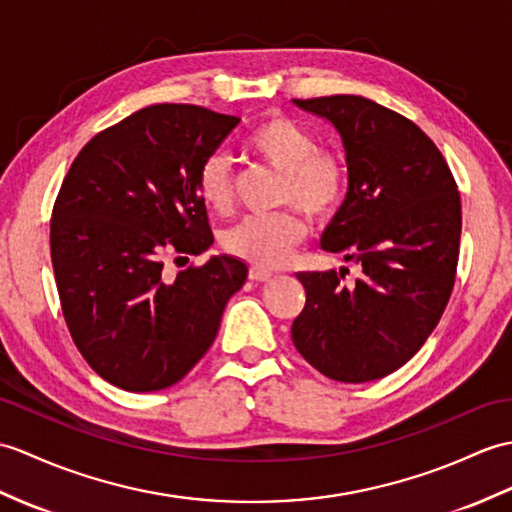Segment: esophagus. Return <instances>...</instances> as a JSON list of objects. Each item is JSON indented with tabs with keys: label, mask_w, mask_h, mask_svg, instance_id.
I'll return each mask as SVG.
<instances>
[{
	"label": "esophagus",
	"mask_w": 512,
	"mask_h": 512,
	"mask_svg": "<svg viewBox=\"0 0 512 512\" xmlns=\"http://www.w3.org/2000/svg\"><path fill=\"white\" fill-rule=\"evenodd\" d=\"M248 277H251L253 281H268L272 277V272L266 270V268H259V266H253L251 270H248Z\"/></svg>",
	"instance_id": "1"
}]
</instances>
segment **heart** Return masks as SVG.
Wrapping results in <instances>:
<instances>
[{
  "instance_id": "obj_1",
  "label": "heart",
  "mask_w": 512,
  "mask_h": 512,
  "mask_svg": "<svg viewBox=\"0 0 512 512\" xmlns=\"http://www.w3.org/2000/svg\"><path fill=\"white\" fill-rule=\"evenodd\" d=\"M246 152L281 174L275 216L246 218L224 235V248L259 268L281 266L307 235L303 211L316 222L334 218L349 192V163L334 148L316 144L310 128L285 115H270L244 137ZM198 194L205 205L227 216L235 205L231 161L213 152L198 170Z\"/></svg>"
}]
</instances>
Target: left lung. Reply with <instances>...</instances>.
Here are the masks:
<instances>
[{
  "instance_id": "left-lung-1",
  "label": "left lung",
  "mask_w": 512,
  "mask_h": 512,
  "mask_svg": "<svg viewBox=\"0 0 512 512\" xmlns=\"http://www.w3.org/2000/svg\"><path fill=\"white\" fill-rule=\"evenodd\" d=\"M338 128L349 194L323 248L358 261L362 277L301 272L305 307L296 351L344 384L386 377L417 353L441 320L456 281L462 209L449 165L423 130L362 95L294 100Z\"/></svg>"
}]
</instances>
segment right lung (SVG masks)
I'll return each mask as SVG.
<instances>
[{"label":"right lung","mask_w":512,"mask_h":512,"mask_svg":"<svg viewBox=\"0 0 512 512\" xmlns=\"http://www.w3.org/2000/svg\"><path fill=\"white\" fill-rule=\"evenodd\" d=\"M240 117L196 104H152L100 130L63 178L50 220L63 316L106 382L150 392L192 371L216 340L248 268L233 257L189 264L213 242L198 170Z\"/></svg>","instance_id":"1"}]
</instances>
